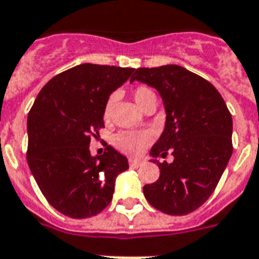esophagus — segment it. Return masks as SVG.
Listing matches in <instances>:
<instances>
[{
    "label": "esophagus",
    "mask_w": 259,
    "mask_h": 259,
    "mask_svg": "<svg viewBox=\"0 0 259 259\" xmlns=\"http://www.w3.org/2000/svg\"><path fill=\"white\" fill-rule=\"evenodd\" d=\"M130 165H131L132 168H138V166H141V165H142V161H141V159L131 158V159H130Z\"/></svg>",
    "instance_id": "1"
}]
</instances>
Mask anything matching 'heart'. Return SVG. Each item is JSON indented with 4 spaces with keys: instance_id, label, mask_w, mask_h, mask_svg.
Listing matches in <instances>:
<instances>
[{
    "instance_id": "heart-1",
    "label": "heart",
    "mask_w": 259,
    "mask_h": 259,
    "mask_svg": "<svg viewBox=\"0 0 259 259\" xmlns=\"http://www.w3.org/2000/svg\"><path fill=\"white\" fill-rule=\"evenodd\" d=\"M134 98L135 102L138 104L139 108H143L149 101L157 100L155 98L154 91L149 89V87H138L137 90L134 91ZM114 97H110L108 101V104L105 106L104 117L105 120L110 118V113H112V105H113ZM151 137L150 132L147 131H122L117 134L114 137V146L117 147L118 150H121L122 153L130 155H139L142 151L145 150L147 146L150 145Z\"/></svg>"
}]
</instances>
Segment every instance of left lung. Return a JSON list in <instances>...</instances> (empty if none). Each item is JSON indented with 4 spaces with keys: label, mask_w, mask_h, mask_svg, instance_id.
<instances>
[{
    "label": "left lung",
    "mask_w": 259,
    "mask_h": 259,
    "mask_svg": "<svg viewBox=\"0 0 259 259\" xmlns=\"http://www.w3.org/2000/svg\"><path fill=\"white\" fill-rule=\"evenodd\" d=\"M134 80L158 91L165 109L164 131L151 147L159 168L143 194L153 207L170 215L196 210L213 194L232 155V116L215 87L180 65L138 68ZM172 152L174 161L158 163Z\"/></svg>",
    "instance_id": "1"
}]
</instances>
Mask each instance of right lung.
I'll list each match as a JSON object with an SVG mask.
<instances>
[{"mask_svg":"<svg viewBox=\"0 0 259 259\" xmlns=\"http://www.w3.org/2000/svg\"><path fill=\"white\" fill-rule=\"evenodd\" d=\"M134 68L80 64L49 80L28 118L27 162L49 203L71 219L104 210L113 198L128 159L112 146L93 155L109 95L130 79Z\"/></svg>","mask_w":259,"mask_h":259,"instance_id":"obj_1","label":"right lung"}]
</instances>
